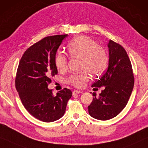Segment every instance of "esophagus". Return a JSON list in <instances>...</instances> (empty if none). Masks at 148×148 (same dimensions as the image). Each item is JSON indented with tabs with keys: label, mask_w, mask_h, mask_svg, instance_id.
Masks as SVG:
<instances>
[{
	"label": "esophagus",
	"mask_w": 148,
	"mask_h": 148,
	"mask_svg": "<svg viewBox=\"0 0 148 148\" xmlns=\"http://www.w3.org/2000/svg\"><path fill=\"white\" fill-rule=\"evenodd\" d=\"M80 93H82V92H81V91H79V90H74V91H73V92H72V95H73L74 96V95H76L80 94Z\"/></svg>",
	"instance_id": "esophagus-1"
}]
</instances>
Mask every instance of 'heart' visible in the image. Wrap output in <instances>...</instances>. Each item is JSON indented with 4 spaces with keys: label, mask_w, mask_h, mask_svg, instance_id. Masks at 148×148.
Masks as SVG:
<instances>
[{
    "label": "heart",
    "mask_w": 148,
    "mask_h": 148,
    "mask_svg": "<svg viewBox=\"0 0 148 148\" xmlns=\"http://www.w3.org/2000/svg\"><path fill=\"white\" fill-rule=\"evenodd\" d=\"M68 52L72 57L82 60V68L87 70L93 75H100L105 71L108 66L109 56L103 47L98 45L95 40L86 36H79L72 39L68 45ZM55 64L60 71L67 68L68 58L62 52L56 56ZM90 79L87 72L73 75L68 79V82L76 88H81L85 86Z\"/></svg>",
    "instance_id": "obj_1"
}]
</instances>
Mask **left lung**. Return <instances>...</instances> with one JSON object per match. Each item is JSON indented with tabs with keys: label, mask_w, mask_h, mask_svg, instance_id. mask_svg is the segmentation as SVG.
I'll list each match as a JSON object with an SVG mask.
<instances>
[{
	"label": "left lung",
	"mask_w": 148,
	"mask_h": 148,
	"mask_svg": "<svg viewBox=\"0 0 148 148\" xmlns=\"http://www.w3.org/2000/svg\"><path fill=\"white\" fill-rule=\"evenodd\" d=\"M109 66L105 73L92 87L105 86L99 97L95 94L88 113L96 119L106 121L115 117L125 107L132 94L134 77L130 60L121 45L110 40Z\"/></svg>",
	"instance_id": "left-lung-1"
}]
</instances>
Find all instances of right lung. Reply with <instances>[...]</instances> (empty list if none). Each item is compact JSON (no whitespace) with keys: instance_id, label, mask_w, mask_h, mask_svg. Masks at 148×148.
I'll return each mask as SVG.
<instances>
[{"instance_id":"add662e5","label":"right lung","mask_w":148,"mask_h":148,"mask_svg":"<svg viewBox=\"0 0 148 148\" xmlns=\"http://www.w3.org/2000/svg\"><path fill=\"white\" fill-rule=\"evenodd\" d=\"M66 35L46 37L27 49L18 64L16 89L23 105L31 115L43 122H53L64 115L72 97L64 88L54 96L47 88L51 77L58 74L55 64L57 50Z\"/></svg>"}]
</instances>
